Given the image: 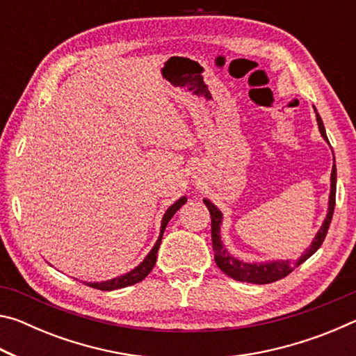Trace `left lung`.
Returning <instances> with one entry per match:
<instances>
[{"label":"left lung","mask_w":356,"mask_h":356,"mask_svg":"<svg viewBox=\"0 0 356 356\" xmlns=\"http://www.w3.org/2000/svg\"><path fill=\"white\" fill-rule=\"evenodd\" d=\"M316 110V108H314ZM316 119H317V125H318V131L325 141H328L327 138V131H325V125L322 122V118L318 116V113L316 111ZM330 196H328V210H327V216L322 222L321 229H318L316 237L312 238V242L309 245V248H306V251L301 254L298 259L295 261H265V262H245L242 259H237L236 256H232L231 252L226 250L225 243L221 240V225H222V213L221 210L215 206L212 201L209 200H202L204 204H206L210 216H212V245H213V254H215V262L218 265V268L222 273H226L231 278L237 280V281H243V282H252V284H268V282L278 281L281 278H284L289 273L292 272L293 268H297L298 265L303 264L306 259H309L314 252L321 248V245L323 243L325 237H327L328 227L331 218H333V210H334V201H336V161H334V155H333V168H331V177H330Z\"/></svg>","instance_id":"obj_1"}]
</instances>
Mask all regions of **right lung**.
<instances>
[{"label": "right lung", "mask_w": 356, "mask_h": 356, "mask_svg": "<svg viewBox=\"0 0 356 356\" xmlns=\"http://www.w3.org/2000/svg\"><path fill=\"white\" fill-rule=\"evenodd\" d=\"M186 202V197L182 196L179 197V200L172 204V206L168 207V210L163 215V218H161V226H160V236L156 238L155 245L152 246V250L149 251V254L143 259V262L140 265H136L134 270H130V272L116 276V278L113 280H106V281H99V282H88L84 281V284L86 286H91L94 289H99V291H116V289H122V287H127V286H134L136 282L143 281L146 276L152 272L154 265L156 262V252H159L160 248V243H161V237H163V232L168 226V222L174 216V213L177 212V210L184 206Z\"/></svg>", "instance_id": "add662e5"}]
</instances>
